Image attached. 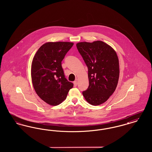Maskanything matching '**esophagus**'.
I'll return each mask as SVG.
<instances>
[{"mask_svg":"<svg viewBox=\"0 0 152 152\" xmlns=\"http://www.w3.org/2000/svg\"><path fill=\"white\" fill-rule=\"evenodd\" d=\"M73 84H74V86H75V87H76V86H77V80L73 82Z\"/></svg>","mask_w":152,"mask_h":152,"instance_id":"obj_1","label":"esophagus"}]
</instances>
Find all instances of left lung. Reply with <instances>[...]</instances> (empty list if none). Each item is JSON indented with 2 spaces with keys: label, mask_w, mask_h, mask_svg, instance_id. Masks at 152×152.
I'll list each match as a JSON object with an SVG mask.
<instances>
[{
  "label": "left lung",
  "mask_w": 152,
  "mask_h": 152,
  "mask_svg": "<svg viewBox=\"0 0 152 152\" xmlns=\"http://www.w3.org/2000/svg\"><path fill=\"white\" fill-rule=\"evenodd\" d=\"M76 47L88 69L89 87L83 94L92 105L107 101L113 94L119 78V61L115 51L102 41L80 42Z\"/></svg>",
  "instance_id": "left-lung-1"
}]
</instances>
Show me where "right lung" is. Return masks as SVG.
I'll list each match as a JSON object with an SVG mask.
<instances>
[{
    "label": "right lung",
    "mask_w": 152,
    "mask_h": 152,
    "mask_svg": "<svg viewBox=\"0 0 152 152\" xmlns=\"http://www.w3.org/2000/svg\"><path fill=\"white\" fill-rule=\"evenodd\" d=\"M71 42H48L36 52L31 65V78L37 94L49 105L65 100L73 84L66 79L61 61L73 46Z\"/></svg>",
    "instance_id": "right-lung-1"
}]
</instances>
